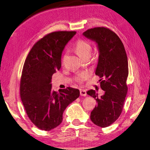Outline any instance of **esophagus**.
Returning a JSON list of instances; mask_svg holds the SVG:
<instances>
[{
    "mask_svg": "<svg viewBox=\"0 0 150 150\" xmlns=\"http://www.w3.org/2000/svg\"><path fill=\"white\" fill-rule=\"evenodd\" d=\"M80 96H86V95H87L86 91L85 90H83V89L80 90Z\"/></svg>",
    "mask_w": 150,
    "mask_h": 150,
    "instance_id": "esophagus-1",
    "label": "esophagus"
}]
</instances>
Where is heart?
I'll return each mask as SVG.
<instances>
[{
	"label": "heart",
	"mask_w": 150,
	"mask_h": 150,
	"mask_svg": "<svg viewBox=\"0 0 150 150\" xmlns=\"http://www.w3.org/2000/svg\"><path fill=\"white\" fill-rule=\"evenodd\" d=\"M75 49L79 55L81 56L82 58H84L87 56H91L92 52V45L91 42L88 40L83 39V38H79L75 43ZM65 56H66V54L64 57ZM89 76L90 72L89 71L85 70L80 71L77 73L75 75V80L77 83H81L89 78Z\"/></svg>",
	"instance_id": "b5f03b06"
}]
</instances>
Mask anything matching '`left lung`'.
<instances>
[{
    "label": "left lung",
    "mask_w": 150,
    "mask_h": 150,
    "mask_svg": "<svg viewBox=\"0 0 150 150\" xmlns=\"http://www.w3.org/2000/svg\"><path fill=\"white\" fill-rule=\"evenodd\" d=\"M83 35L98 44L99 55L95 74L100 78L101 88L105 91L101 97L94 90L87 92L97 102L91 113V120L95 125L106 127L122 112L128 89L127 56L120 38L112 30L96 27L86 30Z\"/></svg>",
    "instance_id": "1"
}]
</instances>
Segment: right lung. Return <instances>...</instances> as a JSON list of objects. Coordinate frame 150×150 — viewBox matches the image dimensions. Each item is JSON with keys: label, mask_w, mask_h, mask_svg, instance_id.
<instances>
[{"label": "right lung", "mask_w": 150, "mask_h": 150, "mask_svg": "<svg viewBox=\"0 0 150 150\" xmlns=\"http://www.w3.org/2000/svg\"><path fill=\"white\" fill-rule=\"evenodd\" d=\"M76 32L50 33L33 45L25 59L20 80V97L30 120L43 130L56 128L63 120L67 107L80 91L67 87L52 90V75L61 67V54Z\"/></svg>", "instance_id": "right-lung-1"}]
</instances>
